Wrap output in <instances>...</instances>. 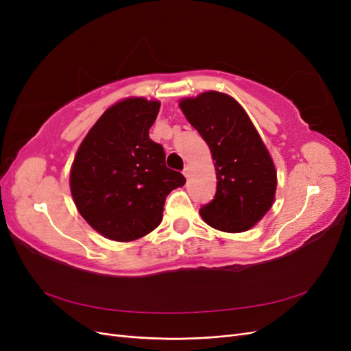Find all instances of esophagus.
<instances>
[{
  "mask_svg": "<svg viewBox=\"0 0 351 351\" xmlns=\"http://www.w3.org/2000/svg\"><path fill=\"white\" fill-rule=\"evenodd\" d=\"M183 174H184V177L187 178L189 176H190V165L187 164V165H184V169H183Z\"/></svg>",
  "mask_w": 351,
  "mask_h": 351,
  "instance_id": "obj_1",
  "label": "esophagus"
}]
</instances>
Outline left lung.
<instances>
[{"mask_svg": "<svg viewBox=\"0 0 351 351\" xmlns=\"http://www.w3.org/2000/svg\"><path fill=\"white\" fill-rule=\"evenodd\" d=\"M180 108L215 161L217 193L200 217L219 231L252 228L274 204L277 171L249 115L234 98L215 90L182 99Z\"/></svg>", "mask_w": 351, "mask_h": 351, "instance_id": "1", "label": "left lung"}]
</instances>
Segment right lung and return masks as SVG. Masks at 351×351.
I'll list each match as a JSON object with an SVG mask.
<instances>
[{
	"label": "right lung",
	"mask_w": 351,
	"mask_h": 351,
	"mask_svg": "<svg viewBox=\"0 0 351 351\" xmlns=\"http://www.w3.org/2000/svg\"><path fill=\"white\" fill-rule=\"evenodd\" d=\"M161 104L127 98L105 111L80 143L70 189L80 215L104 237L132 241L155 230L165 197L182 173L165 165L164 147L149 137Z\"/></svg>",
	"instance_id": "right-lung-1"
}]
</instances>
